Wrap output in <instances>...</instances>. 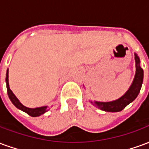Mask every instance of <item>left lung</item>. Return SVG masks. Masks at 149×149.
<instances>
[{
  "label": "left lung",
  "instance_id": "left-lung-1",
  "mask_svg": "<svg viewBox=\"0 0 149 149\" xmlns=\"http://www.w3.org/2000/svg\"><path fill=\"white\" fill-rule=\"evenodd\" d=\"M134 55L135 62H136V73H135L132 83L130 85L128 91L118 99L109 101V102H101V101H97V100L93 101V100H89V102L93 105L105 112H120L137 97L138 94L141 91L142 84H143L144 71L141 67V61H140L139 56L136 53H134Z\"/></svg>",
  "mask_w": 149,
  "mask_h": 149
}]
</instances>
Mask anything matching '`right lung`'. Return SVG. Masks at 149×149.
I'll return each instance as SVG.
<instances>
[{"instance_id":"right-lung-1","label":"right lung","mask_w":149,"mask_h":149,"mask_svg":"<svg viewBox=\"0 0 149 149\" xmlns=\"http://www.w3.org/2000/svg\"><path fill=\"white\" fill-rule=\"evenodd\" d=\"M5 82H6V87H7V93H8V96L9 97V99L12 101V103L13 104L15 107H17L18 109L21 110L23 112H26L27 114H29L31 116H39L42 115L45 112L47 111H49L48 109V106H42V107H37V108H28V107L24 106L20 102V100H18L17 97H16L14 93L12 92V90L9 88V84H8V68L7 69L6 72V77H5Z\"/></svg>"}]
</instances>
